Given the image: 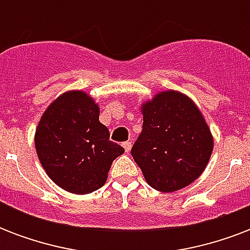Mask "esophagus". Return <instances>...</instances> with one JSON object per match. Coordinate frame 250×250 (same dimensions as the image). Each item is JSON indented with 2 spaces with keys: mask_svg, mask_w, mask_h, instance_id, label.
Returning a JSON list of instances; mask_svg holds the SVG:
<instances>
[{
  "mask_svg": "<svg viewBox=\"0 0 250 250\" xmlns=\"http://www.w3.org/2000/svg\"><path fill=\"white\" fill-rule=\"evenodd\" d=\"M131 146H132V143H131V141H125V143H123V148H125V153H128L129 150H131Z\"/></svg>",
  "mask_w": 250,
  "mask_h": 250,
  "instance_id": "obj_1",
  "label": "esophagus"
}]
</instances>
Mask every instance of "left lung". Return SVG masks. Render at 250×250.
<instances>
[{
	"instance_id": "8db88e82",
	"label": "left lung",
	"mask_w": 250,
	"mask_h": 250,
	"mask_svg": "<svg viewBox=\"0 0 250 250\" xmlns=\"http://www.w3.org/2000/svg\"><path fill=\"white\" fill-rule=\"evenodd\" d=\"M143 131L131 149L149 186L175 192L205 170L214 141L204 115L188 96L165 90L141 105Z\"/></svg>"
}]
</instances>
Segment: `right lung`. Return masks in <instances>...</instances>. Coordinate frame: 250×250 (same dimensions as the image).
<instances>
[{"label":"right lung","mask_w":250,"mask_h":250,"mask_svg":"<svg viewBox=\"0 0 250 250\" xmlns=\"http://www.w3.org/2000/svg\"><path fill=\"white\" fill-rule=\"evenodd\" d=\"M100 107L82 90H68L48 106L35 133L41 166L62 189L92 193L106 183L113 161L125 153L110 141Z\"/></svg>","instance_id":"right-lung-1"}]
</instances>
